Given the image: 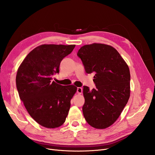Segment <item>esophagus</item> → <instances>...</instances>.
Segmentation results:
<instances>
[{"mask_svg":"<svg viewBox=\"0 0 155 155\" xmlns=\"http://www.w3.org/2000/svg\"><path fill=\"white\" fill-rule=\"evenodd\" d=\"M83 92V88L81 87H78L77 88V93L78 94H81Z\"/></svg>","mask_w":155,"mask_h":155,"instance_id":"obj_1","label":"esophagus"}]
</instances>
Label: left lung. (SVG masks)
<instances>
[{
    "instance_id": "left-lung-1",
    "label": "left lung",
    "mask_w": 155,
    "mask_h": 155,
    "mask_svg": "<svg viewBox=\"0 0 155 155\" xmlns=\"http://www.w3.org/2000/svg\"><path fill=\"white\" fill-rule=\"evenodd\" d=\"M88 74L95 73L92 91L83 86V113L92 127L104 129L118 120L130 97L127 64L112 46L101 43L84 45L78 52Z\"/></svg>"
}]
</instances>
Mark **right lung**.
I'll list each match as a JSON object with an SVG mask.
<instances>
[{"label":"right lung","instance_id":"1","mask_svg":"<svg viewBox=\"0 0 155 155\" xmlns=\"http://www.w3.org/2000/svg\"><path fill=\"white\" fill-rule=\"evenodd\" d=\"M75 45H41L26 55L17 72L18 95L37 123L46 128L62 125L68 114L70 101L77 91L73 85L63 86L52 81L62 59Z\"/></svg>","mask_w":155,"mask_h":155}]
</instances>
